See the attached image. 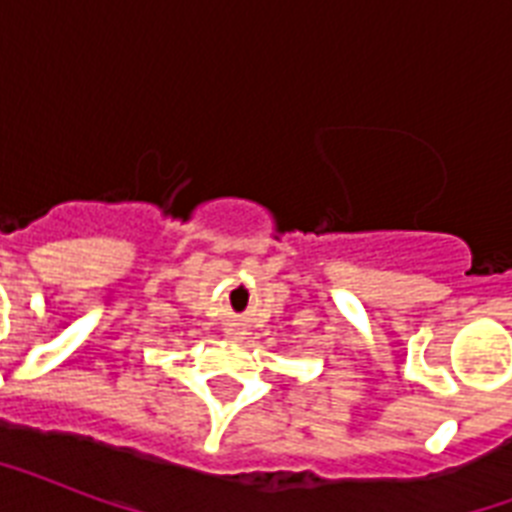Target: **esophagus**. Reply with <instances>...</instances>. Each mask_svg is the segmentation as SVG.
Listing matches in <instances>:
<instances>
[{"mask_svg":"<svg viewBox=\"0 0 512 512\" xmlns=\"http://www.w3.org/2000/svg\"><path fill=\"white\" fill-rule=\"evenodd\" d=\"M225 335L231 337V340H241V337H244V329H241V327H236V324H233V327H228V329H225Z\"/></svg>","mask_w":512,"mask_h":512,"instance_id":"1","label":"esophagus"}]
</instances>
